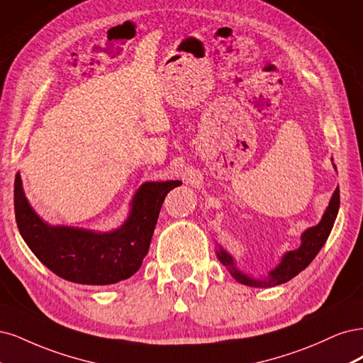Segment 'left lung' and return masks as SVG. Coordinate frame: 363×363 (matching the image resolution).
Instances as JSON below:
<instances>
[{"instance_id": "obj_1", "label": "left lung", "mask_w": 363, "mask_h": 363, "mask_svg": "<svg viewBox=\"0 0 363 363\" xmlns=\"http://www.w3.org/2000/svg\"><path fill=\"white\" fill-rule=\"evenodd\" d=\"M337 209H339V189L335 190L332 201L327 206L325 213L321 218L320 223L317 226H312L308 230L303 232L301 235V245L297 250L288 252L284 258L282 262L276 267L274 270L270 273L267 280H255L250 279L245 274L240 273L235 267H233V261L230 256L225 250H218L217 256L220 262L226 265L229 268L230 274L235 277L240 284L247 285V286H272V285H280L285 284L292 277H296L300 272L305 270V268L313 261L315 256L318 255L321 247L324 245L325 240L329 238L333 223L337 216Z\"/></svg>"}]
</instances>
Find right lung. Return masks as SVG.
Segmentation results:
<instances>
[{"label": "right lung", "instance_id": "add662e5", "mask_svg": "<svg viewBox=\"0 0 363 363\" xmlns=\"http://www.w3.org/2000/svg\"><path fill=\"white\" fill-rule=\"evenodd\" d=\"M179 181L146 182L135 193L125 225L110 233L48 226L28 205L19 173L15 178V217L22 238L52 273L83 285H110L131 277L147 255L160 209Z\"/></svg>", "mask_w": 363, "mask_h": 363}]
</instances>
